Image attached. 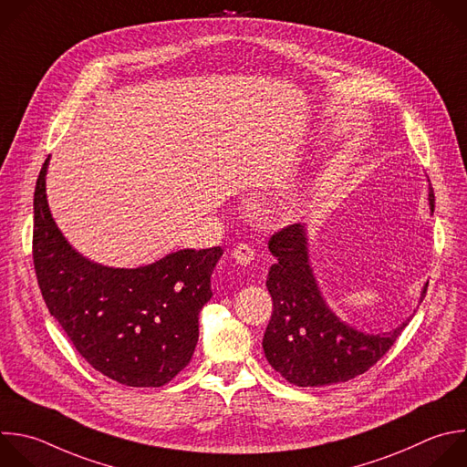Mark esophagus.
Here are the masks:
<instances>
[{"label":"esophagus","instance_id":"1","mask_svg":"<svg viewBox=\"0 0 467 467\" xmlns=\"http://www.w3.org/2000/svg\"><path fill=\"white\" fill-rule=\"evenodd\" d=\"M233 258L240 264V265H247L254 260V249L247 244H238L234 249H233Z\"/></svg>","mask_w":467,"mask_h":467}]
</instances>
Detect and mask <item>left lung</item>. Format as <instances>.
<instances>
[{
  "mask_svg": "<svg viewBox=\"0 0 467 467\" xmlns=\"http://www.w3.org/2000/svg\"><path fill=\"white\" fill-rule=\"evenodd\" d=\"M434 213V194L429 191ZM276 262L265 285L273 314L262 348L269 365L296 387H325L348 381L374 367L396 343L410 317L385 334H367L341 321L327 304L309 265L306 225L295 223L269 240ZM429 282L421 289L420 302Z\"/></svg>",
  "mask_w": 467,
  "mask_h": 467,
  "instance_id": "1",
  "label": "left lung"
}]
</instances>
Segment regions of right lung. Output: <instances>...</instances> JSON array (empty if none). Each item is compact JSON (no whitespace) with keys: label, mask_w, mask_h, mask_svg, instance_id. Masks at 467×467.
<instances>
[{"label":"right lung","mask_w":467,"mask_h":467,"mask_svg":"<svg viewBox=\"0 0 467 467\" xmlns=\"http://www.w3.org/2000/svg\"><path fill=\"white\" fill-rule=\"evenodd\" d=\"M46 160L35 191L33 258L42 296L78 354L126 387H161L191 361L198 319L211 300L222 247L182 249L126 269L82 256L57 227L46 194Z\"/></svg>","instance_id":"right-lung-1"}]
</instances>
